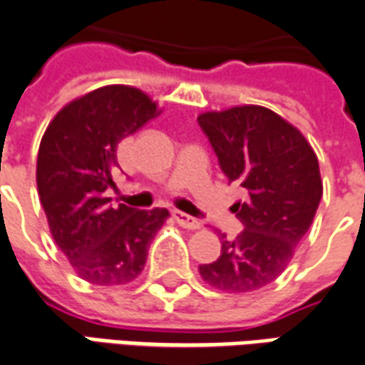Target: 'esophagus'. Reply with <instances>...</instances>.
<instances>
[{"label":"esophagus","instance_id":"34e87169","mask_svg":"<svg viewBox=\"0 0 365 365\" xmlns=\"http://www.w3.org/2000/svg\"><path fill=\"white\" fill-rule=\"evenodd\" d=\"M172 217H174V220L182 228H187V230H197L199 226H201V222L199 220H195L193 217H190V215H185V212H182V210H174L172 212Z\"/></svg>","mask_w":365,"mask_h":365}]
</instances>
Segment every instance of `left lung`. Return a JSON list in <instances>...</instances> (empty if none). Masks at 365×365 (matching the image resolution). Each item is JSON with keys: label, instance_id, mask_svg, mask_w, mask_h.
<instances>
[{"label": "left lung", "instance_id": "obj_1", "mask_svg": "<svg viewBox=\"0 0 365 365\" xmlns=\"http://www.w3.org/2000/svg\"><path fill=\"white\" fill-rule=\"evenodd\" d=\"M228 182L244 187L234 203L244 230L222 236L217 261L199 265L207 284L251 292L279 279L319 207L317 156L298 129L263 106H236L197 118Z\"/></svg>", "mask_w": 365, "mask_h": 365}]
</instances>
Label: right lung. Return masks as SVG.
Here are the masks:
<instances>
[{"instance_id":"right-lung-1","label":"right lung","mask_w":365,"mask_h":365,"mask_svg":"<svg viewBox=\"0 0 365 365\" xmlns=\"http://www.w3.org/2000/svg\"><path fill=\"white\" fill-rule=\"evenodd\" d=\"M156 104L139 88L110 85L59 110L40 141L36 183L53 240L81 279L128 284L141 274L166 209L112 207L121 139L153 120Z\"/></svg>"}]
</instances>
